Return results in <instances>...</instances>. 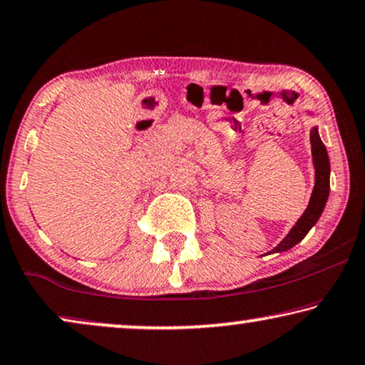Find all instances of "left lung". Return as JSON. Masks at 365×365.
<instances>
[{
    "label": "left lung",
    "instance_id": "obj_1",
    "mask_svg": "<svg viewBox=\"0 0 365 365\" xmlns=\"http://www.w3.org/2000/svg\"><path fill=\"white\" fill-rule=\"evenodd\" d=\"M311 145H312V160H314L316 167V185L314 190H312L309 205H307L306 212L302 213V217L297 220V223L292 227L289 235L281 241V243L273 250L276 251H286L294 246L296 243L304 238L307 232L314 227L317 220H319L322 210L326 207L327 197H329V157H327V150L324 143L319 138V133L317 129L311 130Z\"/></svg>",
    "mask_w": 365,
    "mask_h": 365
}]
</instances>
